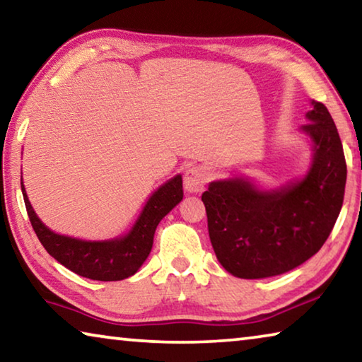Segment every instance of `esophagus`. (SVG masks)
<instances>
[{"instance_id":"1","label":"esophagus","mask_w":362,"mask_h":362,"mask_svg":"<svg viewBox=\"0 0 362 362\" xmlns=\"http://www.w3.org/2000/svg\"><path fill=\"white\" fill-rule=\"evenodd\" d=\"M206 180H207L206 169L194 166V168H189L185 173V177H183V185H185V189L188 193L194 194V193L203 192Z\"/></svg>"}]
</instances>
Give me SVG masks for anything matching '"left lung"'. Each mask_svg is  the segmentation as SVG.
I'll list each match as a JSON object with an SVG mask.
<instances>
[{
	"label": "left lung",
	"mask_w": 362,
	"mask_h": 362,
	"mask_svg": "<svg viewBox=\"0 0 362 362\" xmlns=\"http://www.w3.org/2000/svg\"><path fill=\"white\" fill-rule=\"evenodd\" d=\"M311 107L308 124L298 129L313 151L305 174L274 188L233 175L211 182L201 196L214 252L233 276L291 272L313 257L334 228L345 194V155L329 110L315 100Z\"/></svg>",
	"instance_id": "8db88e82"
}]
</instances>
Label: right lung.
Returning a JSON list of instances; mask_svg holds the SVG:
<instances>
[{"label":"right lung","mask_w":362,"mask_h":362,"mask_svg":"<svg viewBox=\"0 0 362 362\" xmlns=\"http://www.w3.org/2000/svg\"><path fill=\"white\" fill-rule=\"evenodd\" d=\"M21 185L30 222L47 254L73 273L94 281H121L136 274L150 255L158 223L183 198L182 175L177 174L151 193L126 235L112 240L89 241L47 228L36 216L23 180H21Z\"/></svg>","instance_id":"add662e5"}]
</instances>
